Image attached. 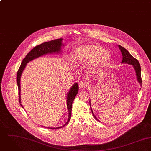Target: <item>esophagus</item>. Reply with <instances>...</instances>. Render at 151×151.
Returning <instances> with one entry per match:
<instances>
[{
	"label": "esophagus",
	"instance_id": "obj_1",
	"mask_svg": "<svg viewBox=\"0 0 151 151\" xmlns=\"http://www.w3.org/2000/svg\"><path fill=\"white\" fill-rule=\"evenodd\" d=\"M87 86V83L85 82H82L81 81L79 83V87L80 89H82V88H85L86 86Z\"/></svg>",
	"mask_w": 151,
	"mask_h": 151
}]
</instances>
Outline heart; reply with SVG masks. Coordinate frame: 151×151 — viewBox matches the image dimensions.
Returning <instances> with one entry per match:
<instances>
[{
	"label": "heart",
	"mask_w": 151,
	"mask_h": 151,
	"mask_svg": "<svg viewBox=\"0 0 151 151\" xmlns=\"http://www.w3.org/2000/svg\"><path fill=\"white\" fill-rule=\"evenodd\" d=\"M110 52L99 44H91L76 48L73 52L74 60L78 64L90 62L89 69L96 71L106 65L110 60Z\"/></svg>",
	"instance_id": "obj_1"
}]
</instances>
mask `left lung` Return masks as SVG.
Returning a JSON list of instances; mask_svg holds the SVG:
<instances>
[{"label":"left lung","mask_w":151,"mask_h":151,"mask_svg":"<svg viewBox=\"0 0 151 151\" xmlns=\"http://www.w3.org/2000/svg\"><path fill=\"white\" fill-rule=\"evenodd\" d=\"M119 47L120 49L121 52V54L122 55V60L121 62L122 63V62L127 63L132 65L134 66V68L135 70V72H136V75H137V78L138 79V81L141 85L142 78H141V66H140L139 62L137 59L134 58V57H132L125 48H124V47H122L120 45H119ZM90 105H91V104H90ZM93 116L95 117L94 114H93Z\"/></svg>","instance_id":"1"}]
</instances>
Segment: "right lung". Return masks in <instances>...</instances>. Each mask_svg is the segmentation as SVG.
Returning <instances> with one entry per match:
<instances>
[{
    "label": "right lung",
    "instance_id": "1",
    "mask_svg": "<svg viewBox=\"0 0 151 151\" xmlns=\"http://www.w3.org/2000/svg\"><path fill=\"white\" fill-rule=\"evenodd\" d=\"M62 38H59V39H56L54 40L48 42H44L42 44H41L35 46L33 49H32L27 54L26 57L23 59L22 61L21 65L17 72V83L18 86V89H19V102L21 103V99H20V78L21 75L22 74L23 71L24 70L27 63L30 62L31 60H33L34 59H35L39 57H41L44 54H47L48 53H54V52H58L60 51L61 46H62ZM79 91V87H78V83H75L72 88L70 89L69 93H68L67 95V107H68V110L69 111V118L68 120L64 124L63 126L60 127H57V128H54V129H57V128H60L65 125H66L70 120V117H71V111H72V103L75 98V96L78 93ZM20 105L22 106V104Z\"/></svg>",
    "mask_w": 151,
    "mask_h": 151
}]
</instances>
